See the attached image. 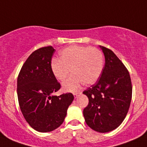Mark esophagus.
I'll list each match as a JSON object with an SVG mask.
<instances>
[{
	"instance_id": "34e87169",
	"label": "esophagus",
	"mask_w": 147,
	"mask_h": 147,
	"mask_svg": "<svg viewBox=\"0 0 147 147\" xmlns=\"http://www.w3.org/2000/svg\"><path fill=\"white\" fill-rule=\"evenodd\" d=\"M80 93H79V92H76V93H74V96L75 98H76V97L79 96V94H80Z\"/></svg>"
}]
</instances>
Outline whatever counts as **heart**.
<instances>
[{
	"instance_id": "b5f03b06",
	"label": "heart",
	"mask_w": 147,
	"mask_h": 147,
	"mask_svg": "<svg viewBox=\"0 0 147 147\" xmlns=\"http://www.w3.org/2000/svg\"><path fill=\"white\" fill-rule=\"evenodd\" d=\"M103 65V54L98 49L72 45L61 51L60 58L52 61L51 67L60 82L65 81L72 71L74 74L63 84V88L74 91L84 83L94 84L101 76Z\"/></svg>"
}]
</instances>
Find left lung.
I'll return each instance as SVG.
<instances>
[{"label":"left lung","instance_id":"obj_1","mask_svg":"<svg viewBox=\"0 0 147 147\" xmlns=\"http://www.w3.org/2000/svg\"><path fill=\"white\" fill-rule=\"evenodd\" d=\"M105 65L96 84L83 92L89 99L83 115L93 130L107 132L116 129L125 119L132 98L129 71L112 51L100 46Z\"/></svg>","mask_w":147,"mask_h":147}]
</instances>
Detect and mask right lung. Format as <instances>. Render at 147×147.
I'll return each instance as SVG.
<instances>
[{
	"label": "right lung",
	"mask_w": 147,
	"mask_h": 147,
	"mask_svg": "<svg viewBox=\"0 0 147 147\" xmlns=\"http://www.w3.org/2000/svg\"><path fill=\"white\" fill-rule=\"evenodd\" d=\"M52 46L34 51L22 66L18 77V98L26 121L35 130L47 132L63 123L74 95L54 93L61 88L52 68Z\"/></svg>",
	"instance_id": "right-lung-1"
}]
</instances>
